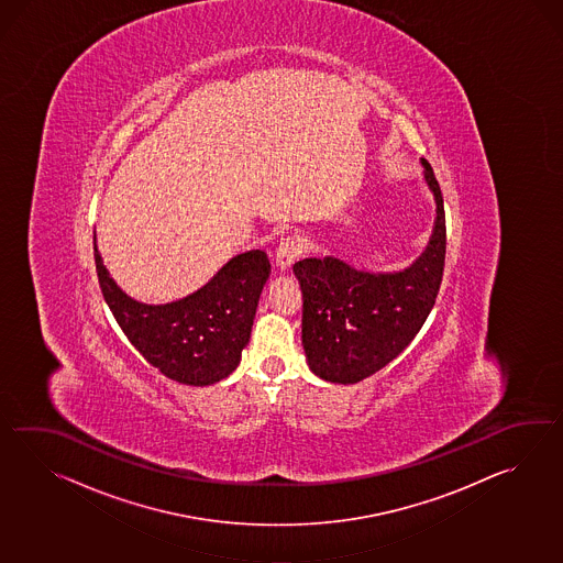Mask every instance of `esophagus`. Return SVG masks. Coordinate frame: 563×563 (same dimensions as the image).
<instances>
[{"label":"esophagus","instance_id":"esophagus-1","mask_svg":"<svg viewBox=\"0 0 563 563\" xmlns=\"http://www.w3.org/2000/svg\"><path fill=\"white\" fill-rule=\"evenodd\" d=\"M300 254H302V242H300V238H283L280 244H278V249H276V266H278L280 271H288V268L292 266V263L299 258Z\"/></svg>","mask_w":563,"mask_h":563}]
</instances>
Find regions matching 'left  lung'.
<instances>
[{
  "label": "left lung",
  "mask_w": 563,
  "mask_h": 563,
  "mask_svg": "<svg viewBox=\"0 0 563 563\" xmlns=\"http://www.w3.org/2000/svg\"><path fill=\"white\" fill-rule=\"evenodd\" d=\"M424 177L437 198L428 249L396 275H369L338 258H305L292 266L302 292V347L327 382L357 384L386 367L416 338L437 302L446 256V218L437 175Z\"/></svg>",
  "instance_id": "obj_1"
}]
</instances>
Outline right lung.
I'll list each match as a JSON object with an SVG mask.
<instances>
[{"label": "right lung", "mask_w": 563, "mask_h": 563, "mask_svg": "<svg viewBox=\"0 0 563 563\" xmlns=\"http://www.w3.org/2000/svg\"><path fill=\"white\" fill-rule=\"evenodd\" d=\"M95 263L117 323L153 367L188 386H210L234 372L271 273L263 251L238 254L206 287L169 305L126 297L100 263L97 246Z\"/></svg>", "instance_id": "add662e5"}]
</instances>
